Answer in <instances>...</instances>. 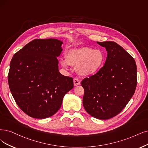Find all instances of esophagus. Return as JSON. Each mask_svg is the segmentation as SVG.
Wrapping results in <instances>:
<instances>
[{"mask_svg":"<svg viewBox=\"0 0 148 148\" xmlns=\"http://www.w3.org/2000/svg\"><path fill=\"white\" fill-rule=\"evenodd\" d=\"M73 81H74V86H77V85L80 84V81L78 78H74Z\"/></svg>","mask_w":148,"mask_h":148,"instance_id":"34e87169","label":"esophagus"}]
</instances>
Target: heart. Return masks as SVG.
<instances>
[{
	"label": "heart",
	"instance_id": "obj_1",
	"mask_svg": "<svg viewBox=\"0 0 148 148\" xmlns=\"http://www.w3.org/2000/svg\"><path fill=\"white\" fill-rule=\"evenodd\" d=\"M65 58L66 60H61L62 66L68 69L69 65L72 66L83 76L96 74L105 62V56L101 51L89 47L71 49L67 52Z\"/></svg>",
	"mask_w": 148,
	"mask_h": 148
}]
</instances>
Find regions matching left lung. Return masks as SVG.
<instances>
[{"instance_id": "8db88e82", "label": "left lung", "mask_w": 148, "mask_h": 148, "mask_svg": "<svg viewBox=\"0 0 148 148\" xmlns=\"http://www.w3.org/2000/svg\"><path fill=\"white\" fill-rule=\"evenodd\" d=\"M105 47L107 57L103 66L81 85L83 105L92 117L108 119L117 115L134 95L137 84L134 58L115 42H97Z\"/></svg>"}]
</instances>
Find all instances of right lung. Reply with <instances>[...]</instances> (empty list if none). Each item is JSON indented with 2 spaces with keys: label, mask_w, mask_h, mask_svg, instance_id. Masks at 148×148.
Here are the masks:
<instances>
[{
  "label": "right lung",
  "mask_w": 148,
  "mask_h": 148,
  "mask_svg": "<svg viewBox=\"0 0 148 148\" xmlns=\"http://www.w3.org/2000/svg\"><path fill=\"white\" fill-rule=\"evenodd\" d=\"M63 42L35 39L11 60L9 87L19 107L30 117L45 119L61 107L64 96L73 88L72 77L60 74L57 57Z\"/></svg>",
  "instance_id": "add662e5"
}]
</instances>
